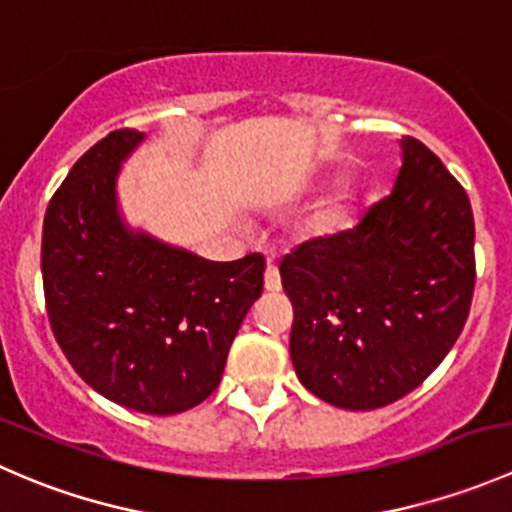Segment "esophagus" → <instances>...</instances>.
Returning a JSON list of instances; mask_svg holds the SVG:
<instances>
[{
    "mask_svg": "<svg viewBox=\"0 0 512 512\" xmlns=\"http://www.w3.org/2000/svg\"><path fill=\"white\" fill-rule=\"evenodd\" d=\"M265 289L267 292H280L282 289V280H280V270H277L275 262H267V270H265Z\"/></svg>",
    "mask_w": 512,
    "mask_h": 512,
    "instance_id": "1",
    "label": "esophagus"
}]
</instances>
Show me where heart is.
Listing matches in <instances>:
<instances>
[{
	"label": "heart",
	"instance_id": "obj_1",
	"mask_svg": "<svg viewBox=\"0 0 512 512\" xmlns=\"http://www.w3.org/2000/svg\"><path fill=\"white\" fill-rule=\"evenodd\" d=\"M339 220H342V213H339V210H332V213L327 215V218H324V227H334L339 223Z\"/></svg>",
	"mask_w": 512,
	"mask_h": 512
}]
</instances>
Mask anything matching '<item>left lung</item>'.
Returning <instances> with one entry per match:
<instances>
[{
	"label": "left lung",
	"mask_w": 512,
	"mask_h": 512,
	"mask_svg": "<svg viewBox=\"0 0 512 512\" xmlns=\"http://www.w3.org/2000/svg\"><path fill=\"white\" fill-rule=\"evenodd\" d=\"M401 148L386 198L354 227L302 242L280 262L294 371L339 409H381L414 391L471 312V200L418 138L404 136Z\"/></svg>",
	"instance_id": "obj_1"
}]
</instances>
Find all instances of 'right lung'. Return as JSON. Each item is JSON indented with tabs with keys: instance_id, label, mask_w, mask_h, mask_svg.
I'll use <instances>...</instances> for the list:
<instances>
[{
	"instance_id": "add662e5",
	"label": "right lung",
	"mask_w": 512,
	"mask_h": 512,
	"mask_svg": "<svg viewBox=\"0 0 512 512\" xmlns=\"http://www.w3.org/2000/svg\"><path fill=\"white\" fill-rule=\"evenodd\" d=\"M141 141L118 128L76 160L46 208L41 277L51 332L76 374L126 409L170 416L218 389L262 294L265 257L208 262L131 235L116 213V175Z\"/></svg>"
}]
</instances>
